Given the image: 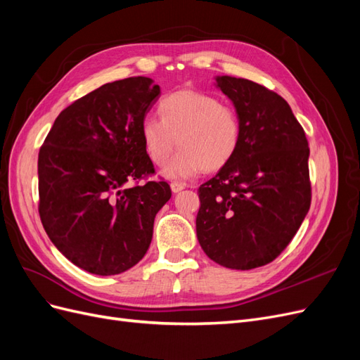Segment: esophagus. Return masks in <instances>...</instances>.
Returning <instances> with one entry per match:
<instances>
[{"label":"esophagus","instance_id":"1","mask_svg":"<svg viewBox=\"0 0 360 360\" xmlns=\"http://www.w3.org/2000/svg\"><path fill=\"white\" fill-rule=\"evenodd\" d=\"M184 188H186V184H184V183H179V181H172V183H171V191H172L174 193H179V192L183 191Z\"/></svg>","mask_w":360,"mask_h":360}]
</instances>
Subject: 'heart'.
I'll return each mask as SVG.
<instances>
[{
	"label": "heart",
	"instance_id": "obj_1",
	"mask_svg": "<svg viewBox=\"0 0 360 360\" xmlns=\"http://www.w3.org/2000/svg\"><path fill=\"white\" fill-rule=\"evenodd\" d=\"M160 118L141 123V139L150 160L165 165L176 145L181 147L160 174L168 180L191 179L202 169L213 172L233 159L240 144L237 112L214 96L193 90L176 91L159 103Z\"/></svg>",
	"mask_w": 360,
	"mask_h": 360
}]
</instances>
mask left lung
I'll use <instances>...</instances> for the list:
<instances>
[{"instance_id": "8db88e82", "label": "left lung", "mask_w": 360, "mask_h": 360, "mask_svg": "<svg viewBox=\"0 0 360 360\" xmlns=\"http://www.w3.org/2000/svg\"><path fill=\"white\" fill-rule=\"evenodd\" d=\"M240 120L233 159L198 189L197 237L228 269L274 261L296 236L311 205L308 141L290 105L266 86L216 76Z\"/></svg>"}]
</instances>
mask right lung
Wrapping results in <instances>:
<instances>
[{"instance_id": "right-lung-1", "label": "right lung", "mask_w": 360, "mask_h": 360, "mask_svg": "<svg viewBox=\"0 0 360 360\" xmlns=\"http://www.w3.org/2000/svg\"><path fill=\"white\" fill-rule=\"evenodd\" d=\"M160 86L146 76L105 84L57 117L39 162V213L60 252L93 275L123 274L146 255L167 181L129 188L155 172L141 123Z\"/></svg>"}]
</instances>
